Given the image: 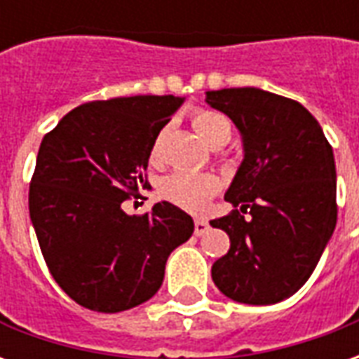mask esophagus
Masks as SVG:
<instances>
[{
    "mask_svg": "<svg viewBox=\"0 0 359 359\" xmlns=\"http://www.w3.org/2000/svg\"><path fill=\"white\" fill-rule=\"evenodd\" d=\"M208 229H210V223H208L205 219H196L194 221L196 236H202V234H205L208 233Z\"/></svg>",
    "mask_w": 359,
    "mask_h": 359,
    "instance_id": "1",
    "label": "esophagus"
}]
</instances>
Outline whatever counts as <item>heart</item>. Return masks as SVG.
Instances as JSON below:
<instances>
[{"instance_id":"heart-1","label":"heart","mask_w":359,"mask_h":359,"mask_svg":"<svg viewBox=\"0 0 359 359\" xmlns=\"http://www.w3.org/2000/svg\"><path fill=\"white\" fill-rule=\"evenodd\" d=\"M192 126L196 133L202 136L203 142H208L213 148H219L231 138V123L221 113L210 109H196L190 115ZM149 159L159 161L161 159V138H156L149 149ZM219 179L208 172H190L175 171L167 175L159 184V194L167 202L179 205L180 210L200 211L205 208L219 190Z\"/></svg>"}]
</instances>
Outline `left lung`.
<instances>
[{"instance_id": "obj_1", "label": "left lung", "mask_w": 359, "mask_h": 359, "mask_svg": "<svg viewBox=\"0 0 359 359\" xmlns=\"http://www.w3.org/2000/svg\"><path fill=\"white\" fill-rule=\"evenodd\" d=\"M205 102L233 121L244 146L225 194L234 210L211 221L231 238L211 277L231 300L277 304L304 286L337 225L331 144L317 118L283 95L223 88L205 92Z\"/></svg>"}]
</instances>
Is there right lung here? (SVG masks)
Instances as JSON below:
<instances>
[{
    "label": "right lung",
    "instance_id": "1",
    "mask_svg": "<svg viewBox=\"0 0 359 359\" xmlns=\"http://www.w3.org/2000/svg\"><path fill=\"white\" fill-rule=\"evenodd\" d=\"M184 97L133 95L74 107L43 136L28 210L55 278L82 308L117 313L149 300L194 221L169 202L128 215L149 149Z\"/></svg>",
    "mask_w": 359,
    "mask_h": 359
}]
</instances>
